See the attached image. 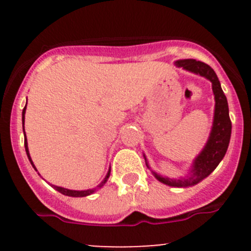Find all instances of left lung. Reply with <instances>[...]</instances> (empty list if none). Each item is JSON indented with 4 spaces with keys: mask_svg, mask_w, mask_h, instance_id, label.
<instances>
[{
    "mask_svg": "<svg viewBox=\"0 0 251 251\" xmlns=\"http://www.w3.org/2000/svg\"><path fill=\"white\" fill-rule=\"evenodd\" d=\"M175 66L181 67L183 70L194 73L196 75L205 77L211 82L215 97L214 120H212L211 131H210L209 138L203 150L195 158L191 168L189 169L188 175H185L184 177L169 178L166 176L157 174L153 170H151L145 154H144V158H145L146 166L151 170L155 179L159 180L160 183L172 186V188H188V186L196 185L204 178L208 177L224 158L227 146H229L230 137H231V122L229 118L226 97L222 91L221 82L216 75L215 71L209 65L194 59H183L175 61Z\"/></svg>",
    "mask_w": 251,
    "mask_h": 251,
    "instance_id": "8db88e82",
    "label": "left lung"
}]
</instances>
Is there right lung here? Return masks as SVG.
I'll use <instances>...</instances> for the list:
<instances>
[{
	"mask_svg": "<svg viewBox=\"0 0 251 251\" xmlns=\"http://www.w3.org/2000/svg\"><path fill=\"white\" fill-rule=\"evenodd\" d=\"M25 108H27V103H25L24 111H22V124H24V134H25V152H27V157H28V159H29L30 164H31V165H33V168L35 169V171H37L36 168H35V165H34L33 160H31V158H30L29 150H28L27 137H25ZM39 175H40V174H39ZM109 175H111V168L108 169L107 175H106V177L103 178V180L101 181V183L99 184V185L97 186V188H94V189H88V190H70V189L61 188V186H56V185H51V186H53V188L55 189L56 191H59L60 194H62V195H65V196H70V197H86V196H89V195L94 194V192H96L98 189L102 188V186L106 184V181L108 180Z\"/></svg>",
	"mask_w": 251,
	"mask_h": 251,
	"instance_id": "right-lung-1",
	"label": "right lung"
}]
</instances>
